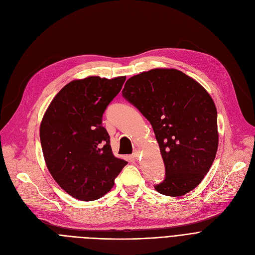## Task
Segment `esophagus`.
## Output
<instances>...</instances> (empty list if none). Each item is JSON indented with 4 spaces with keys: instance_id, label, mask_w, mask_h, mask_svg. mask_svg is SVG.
I'll list each match as a JSON object with an SVG mask.
<instances>
[{
    "instance_id": "34e87169",
    "label": "esophagus",
    "mask_w": 255,
    "mask_h": 255,
    "mask_svg": "<svg viewBox=\"0 0 255 255\" xmlns=\"http://www.w3.org/2000/svg\"><path fill=\"white\" fill-rule=\"evenodd\" d=\"M132 157H133V158H134V159H136V160H138V159H139V157H140L139 151H137V150H136V151H135L134 153H133V154H132Z\"/></svg>"
}]
</instances>
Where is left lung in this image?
Segmentation results:
<instances>
[{
	"label": "left lung",
	"mask_w": 255,
	"mask_h": 255,
	"mask_svg": "<svg viewBox=\"0 0 255 255\" xmlns=\"http://www.w3.org/2000/svg\"><path fill=\"white\" fill-rule=\"evenodd\" d=\"M123 96L146 118L165 165L163 195L182 196L197 187L218 150L217 110L195 79L173 68H155L130 77Z\"/></svg>",
	"instance_id": "8db88e82"
}]
</instances>
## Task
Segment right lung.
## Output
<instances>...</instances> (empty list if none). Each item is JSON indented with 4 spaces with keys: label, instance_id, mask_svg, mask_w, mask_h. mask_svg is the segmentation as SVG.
Here are the masks:
<instances>
[{
    "label": "right lung",
    "instance_id": "1",
    "mask_svg": "<svg viewBox=\"0 0 255 255\" xmlns=\"http://www.w3.org/2000/svg\"><path fill=\"white\" fill-rule=\"evenodd\" d=\"M126 76L74 79L57 94L40 124V140L51 177L72 197L95 200L114 187L128 163L112 151L102 126L106 106L122 89Z\"/></svg>",
    "mask_w": 255,
    "mask_h": 255
}]
</instances>
